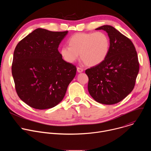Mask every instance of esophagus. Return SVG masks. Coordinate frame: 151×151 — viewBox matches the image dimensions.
I'll list each match as a JSON object with an SVG mask.
<instances>
[{
  "mask_svg": "<svg viewBox=\"0 0 151 151\" xmlns=\"http://www.w3.org/2000/svg\"><path fill=\"white\" fill-rule=\"evenodd\" d=\"M77 71L78 72V73H81L83 72V69L80 68H77Z\"/></svg>",
  "mask_w": 151,
  "mask_h": 151,
  "instance_id": "obj_1",
  "label": "esophagus"
}]
</instances>
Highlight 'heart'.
I'll list each match as a JSON object with an SVG mask.
<instances>
[{
    "instance_id": "1",
    "label": "heart",
    "mask_w": 151,
    "mask_h": 151,
    "mask_svg": "<svg viewBox=\"0 0 151 151\" xmlns=\"http://www.w3.org/2000/svg\"><path fill=\"white\" fill-rule=\"evenodd\" d=\"M68 46L63 47L60 53L66 62H75L80 57L88 66L102 63L108 55L110 48L109 37L103 32H80L73 35L68 40Z\"/></svg>"
}]
</instances>
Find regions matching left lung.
I'll list each match as a JSON object with an SVG mask.
<instances>
[{"mask_svg": "<svg viewBox=\"0 0 151 151\" xmlns=\"http://www.w3.org/2000/svg\"><path fill=\"white\" fill-rule=\"evenodd\" d=\"M96 30L106 32L110 48L102 63L85 70L88 92L100 103L116 104L134 87L139 70L137 54L133 42L114 27L104 25Z\"/></svg>", "mask_w": 151, "mask_h": 151, "instance_id": "1", "label": "left lung"}]
</instances>
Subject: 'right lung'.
I'll return each mask as SVG.
<instances>
[{"label":"right lung","instance_id":"obj_1","mask_svg":"<svg viewBox=\"0 0 151 151\" xmlns=\"http://www.w3.org/2000/svg\"><path fill=\"white\" fill-rule=\"evenodd\" d=\"M68 33L39 28L15 47L12 74L18 97L36 109H50L62 101L76 75L73 64L64 61L58 50Z\"/></svg>","mask_w":151,"mask_h":151}]
</instances>
